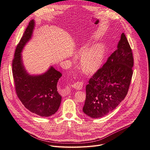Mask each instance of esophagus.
I'll return each instance as SVG.
<instances>
[{
	"label": "esophagus",
	"mask_w": 150,
	"mask_h": 150,
	"mask_svg": "<svg viewBox=\"0 0 150 150\" xmlns=\"http://www.w3.org/2000/svg\"><path fill=\"white\" fill-rule=\"evenodd\" d=\"M72 87L75 88L77 90H81L83 87V82H79V81H77L76 82H75L73 85H72Z\"/></svg>",
	"instance_id": "esophagus-1"
}]
</instances>
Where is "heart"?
<instances>
[{
	"instance_id": "b5f03b06",
	"label": "heart",
	"mask_w": 150,
	"mask_h": 150,
	"mask_svg": "<svg viewBox=\"0 0 150 150\" xmlns=\"http://www.w3.org/2000/svg\"><path fill=\"white\" fill-rule=\"evenodd\" d=\"M104 55V47L101 43L91 47L83 46L76 51L75 56L80 57V68L85 74H93L100 67Z\"/></svg>"
}]
</instances>
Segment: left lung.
<instances>
[{
	"label": "left lung",
	"mask_w": 150,
	"mask_h": 150,
	"mask_svg": "<svg viewBox=\"0 0 150 150\" xmlns=\"http://www.w3.org/2000/svg\"><path fill=\"white\" fill-rule=\"evenodd\" d=\"M131 48L122 33L117 49L89 80L83 112L92 118L113 111L126 97L133 74Z\"/></svg>",
	"instance_id": "left-lung-1"
}]
</instances>
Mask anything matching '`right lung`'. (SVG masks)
Returning <instances> with one entry per match:
<instances>
[{
  "instance_id": "right-lung-1",
  "label": "right lung",
  "mask_w": 150,
  "mask_h": 150,
  "mask_svg": "<svg viewBox=\"0 0 150 150\" xmlns=\"http://www.w3.org/2000/svg\"><path fill=\"white\" fill-rule=\"evenodd\" d=\"M34 25L31 20L16 46L12 60L13 77L16 94L25 108L41 117H49L58 110L61 103L57 83L62 74L53 67L37 75H30L25 70L21 52L31 38Z\"/></svg>"
}]
</instances>
